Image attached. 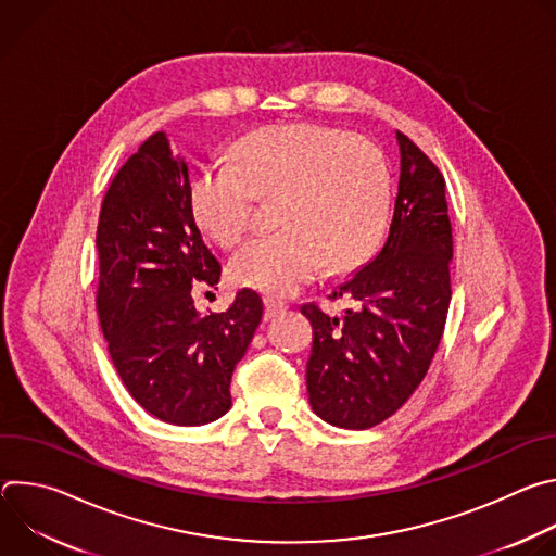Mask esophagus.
Returning a JSON list of instances; mask_svg holds the SVG:
<instances>
[{"label": "esophagus", "instance_id": "1", "mask_svg": "<svg viewBox=\"0 0 556 556\" xmlns=\"http://www.w3.org/2000/svg\"><path fill=\"white\" fill-rule=\"evenodd\" d=\"M264 303H266V321L275 319V316H279L288 309V303L281 299H275V296H266Z\"/></svg>", "mask_w": 556, "mask_h": 556}]
</instances>
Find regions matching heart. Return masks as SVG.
I'll return each instance as SVG.
<instances>
[{
	"label": "heart",
	"instance_id": "obj_1",
	"mask_svg": "<svg viewBox=\"0 0 556 556\" xmlns=\"http://www.w3.org/2000/svg\"><path fill=\"white\" fill-rule=\"evenodd\" d=\"M262 200H281V230L247 242L230 260L240 286L290 294L319 275L361 266L378 249L389 217L382 151L324 125L251 134L232 161L204 165L191 185L200 226L222 247L251 230Z\"/></svg>",
	"mask_w": 556,
	"mask_h": 556
}]
</instances>
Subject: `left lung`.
Here are the masks:
<instances>
[{
    "mask_svg": "<svg viewBox=\"0 0 556 556\" xmlns=\"http://www.w3.org/2000/svg\"><path fill=\"white\" fill-rule=\"evenodd\" d=\"M399 195L380 253L330 299L358 309L330 316L316 303L305 380L314 414L341 429H369L399 412L418 389L440 345L451 303L453 235L444 178L405 134Z\"/></svg>",
    "mask_w": 556,
    "mask_h": 556,
    "instance_id": "obj_1",
    "label": "left lung"
}]
</instances>
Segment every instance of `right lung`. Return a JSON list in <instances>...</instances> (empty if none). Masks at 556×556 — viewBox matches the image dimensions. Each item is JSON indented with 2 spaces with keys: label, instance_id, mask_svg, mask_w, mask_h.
Here are the masks:
<instances>
[{
  "label": "right lung",
  "instance_id": "add662e5",
  "mask_svg": "<svg viewBox=\"0 0 556 556\" xmlns=\"http://www.w3.org/2000/svg\"><path fill=\"white\" fill-rule=\"evenodd\" d=\"M97 309L114 367L157 420L195 427L230 409V378L264 316L240 290L226 312L200 314L193 288L217 286L222 264L193 217L189 167L165 131L114 176L99 215Z\"/></svg>",
  "mask_w": 556,
  "mask_h": 556
}]
</instances>
